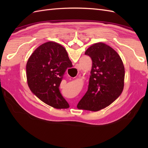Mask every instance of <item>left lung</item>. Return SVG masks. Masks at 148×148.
<instances>
[{
    "label": "left lung",
    "instance_id": "1",
    "mask_svg": "<svg viewBox=\"0 0 148 148\" xmlns=\"http://www.w3.org/2000/svg\"><path fill=\"white\" fill-rule=\"evenodd\" d=\"M85 55L92 58V67L88 91L77 108L96 112L120 96L124 88L125 67L118 53L103 42L90 46Z\"/></svg>",
    "mask_w": 148,
    "mask_h": 148
}]
</instances>
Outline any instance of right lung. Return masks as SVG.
<instances>
[{"label":"right lung","instance_id":"add662e5","mask_svg":"<svg viewBox=\"0 0 148 148\" xmlns=\"http://www.w3.org/2000/svg\"><path fill=\"white\" fill-rule=\"evenodd\" d=\"M67 52L55 42H47L36 49L28 60L26 74L28 86L37 98L56 109L69 105L59 90L66 69L72 67Z\"/></svg>","mask_w":148,"mask_h":148}]
</instances>
